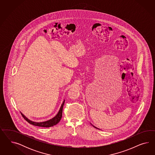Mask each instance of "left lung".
<instances>
[{
	"instance_id": "1",
	"label": "left lung",
	"mask_w": 155,
	"mask_h": 155,
	"mask_svg": "<svg viewBox=\"0 0 155 155\" xmlns=\"http://www.w3.org/2000/svg\"><path fill=\"white\" fill-rule=\"evenodd\" d=\"M93 126V127H95V128H97V127H95V126ZM98 129H99V128H98Z\"/></svg>"
}]
</instances>
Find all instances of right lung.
<instances>
[{"label": "right lung", "instance_id": "right-lung-1", "mask_svg": "<svg viewBox=\"0 0 155 155\" xmlns=\"http://www.w3.org/2000/svg\"><path fill=\"white\" fill-rule=\"evenodd\" d=\"M65 103V100L64 101L63 103L61 104V107L60 108V110L58 111V113H57L56 115L52 118L51 119L49 120H47L45 122H35L33 121H31L30 120H29L28 118L27 117H25L23 114L22 113H21V115L23 116V117L24 118V119L27 121V122L31 124H32L34 126H38V127H52L54 125L57 124L58 122L60 121L61 120V117L62 116V109H63V106H64V104Z\"/></svg>", "mask_w": 155, "mask_h": 155}]
</instances>
